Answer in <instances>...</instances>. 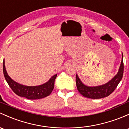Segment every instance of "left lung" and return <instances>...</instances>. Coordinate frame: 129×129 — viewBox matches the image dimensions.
<instances>
[{"label": "left lung", "instance_id": "1", "mask_svg": "<svg viewBox=\"0 0 129 129\" xmlns=\"http://www.w3.org/2000/svg\"><path fill=\"white\" fill-rule=\"evenodd\" d=\"M124 74L123 54L122 53V61L117 74L109 82L103 85L96 86H88L84 85L77 74L76 75V85L79 93L86 98L91 99H100L108 96L111 94L122 78Z\"/></svg>", "mask_w": 129, "mask_h": 129}]
</instances>
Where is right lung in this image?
<instances>
[{"mask_svg": "<svg viewBox=\"0 0 129 129\" xmlns=\"http://www.w3.org/2000/svg\"><path fill=\"white\" fill-rule=\"evenodd\" d=\"M3 72L5 80L13 91L19 96L25 97L28 100H38L49 95L54 89V82L57 77V74L54 75L48 82L43 85L29 86L21 85L13 80L9 77L5 69L4 60L3 62Z\"/></svg>", "mask_w": 129, "mask_h": 129, "instance_id": "right-lung-1", "label": "right lung"}]
</instances>
